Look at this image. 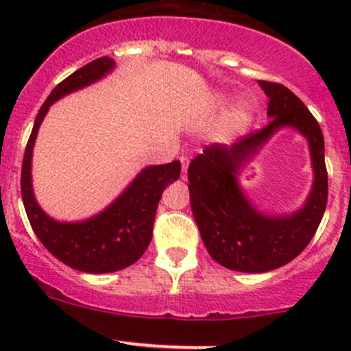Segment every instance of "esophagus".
Here are the masks:
<instances>
[{"instance_id":"obj_1","label":"esophagus","mask_w":351,"mask_h":351,"mask_svg":"<svg viewBox=\"0 0 351 351\" xmlns=\"http://www.w3.org/2000/svg\"><path fill=\"white\" fill-rule=\"evenodd\" d=\"M180 161H182V178L186 180V169H189V159L182 158V159H180Z\"/></svg>"}]
</instances>
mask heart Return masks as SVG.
<instances>
[{"label":"heart","mask_w":351,"mask_h":351,"mask_svg":"<svg viewBox=\"0 0 351 351\" xmlns=\"http://www.w3.org/2000/svg\"><path fill=\"white\" fill-rule=\"evenodd\" d=\"M228 95H219V104H228ZM254 120V110L247 101H238L229 108L226 115V130L229 134H241L250 129V125Z\"/></svg>","instance_id":"1"}]
</instances>
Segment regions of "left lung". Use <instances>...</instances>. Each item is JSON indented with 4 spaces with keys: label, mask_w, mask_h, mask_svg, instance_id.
Returning a JSON list of instances; mask_svg holds the SVG:
<instances>
[{
    "label": "left lung",
    "mask_w": 351,
    "mask_h": 351,
    "mask_svg": "<svg viewBox=\"0 0 351 351\" xmlns=\"http://www.w3.org/2000/svg\"><path fill=\"white\" fill-rule=\"evenodd\" d=\"M268 97L270 123L231 147L212 144L189 166L193 217L208 254L222 267L265 274L299 256L323 219L328 202L324 137L306 105L284 84L258 81ZM292 128L308 141L313 186L304 204L289 215L261 211L243 192L239 176L277 132Z\"/></svg>",
    "instance_id": "left-lung-1"
}]
</instances>
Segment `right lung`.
<instances>
[{
  "label": "right lung",
  "instance_id": "add662e5",
  "mask_svg": "<svg viewBox=\"0 0 351 351\" xmlns=\"http://www.w3.org/2000/svg\"><path fill=\"white\" fill-rule=\"evenodd\" d=\"M115 61L100 58L59 83L35 117L22 166V198L32 229L59 261L86 274H112L136 263L149 246L159 198L180 178V161L146 166L104 210L83 221H58L38 205L32 183V156L38 129L51 105L104 80Z\"/></svg>",
  "mask_w": 351,
  "mask_h": 351
}]
</instances>
